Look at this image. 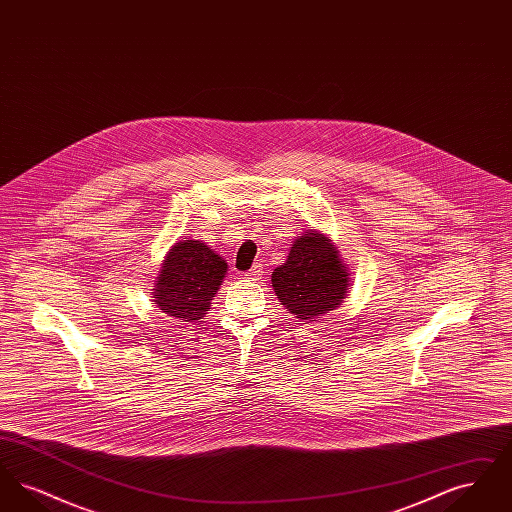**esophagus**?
Wrapping results in <instances>:
<instances>
[{
    "label": "esophagus",
    "mask_w": 512,
    "mask_h": 512,
    "mask_svg": "<svg viewBox=\"0 0 512 512\" xmlns=\"http://www.w3.org/2000/svg\"><path fill=\"white\" fill-rule=\"evenodd\" d=\"M261 274H263V265H253L251 270H247L244 276L247 280H259L261 278Z\"/></svg>",
    "instance_id": "1"
}]
</instances>
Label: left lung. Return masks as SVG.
Listing matches in <instances>:
<instances>
[{
	"instance_id": "left-lung-1",
	"label": "left lung",
	"mask_w": 512,
	"mask_h": 512,
	"mask_svg": "<svg viewBox=\"0 0 512 512\" xmlns=\"http://www.w3.org/2000/svg\"><path fill=\"white\" fill-rule=\"evenodd\" d=\"M270 280L278 301L305 324L338 309L349 290V270L340 251L317 230L293 240L288 259L274 268Z\"/></svg>"
}]
</instances>
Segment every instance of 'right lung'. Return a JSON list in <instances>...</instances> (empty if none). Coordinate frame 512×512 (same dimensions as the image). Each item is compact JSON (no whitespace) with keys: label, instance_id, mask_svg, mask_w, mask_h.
Segmentation results:
<instances>
[{"label":"right lung","instance_id":"obj_1","mask_svg":"<svg viewBox=\"0 0 512 512\" xmlns=\"http://www.w3.org/2000/svg\"><path fill=\"white\" fill-rule=\"evenodd\" d=\"M228 270L209 245L184 238L172 245L153 286V301L169 317L195 322L205 317Z\"/></svg>","mask_w":512,"mask_h":512}]
</instances>
